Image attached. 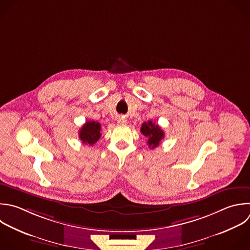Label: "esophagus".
Wrapping results in <instances>:
<instances>
[{
    "mask_svg": "<svg viewBox=\"0 0 250 250\" xmlns=\"http://www.w3.org/2000/svg\"><path fill=\"white\" fill-rule=\"evenodd\" d=\"M117 121H118V123L119 124H126V122H127V119L124 117V116H119L118 117V119H117Z\"/></svg>",
    "mask_w": 250,
    "mask_h": 250,
    "instance_id": "obj_1",
    "label": "esophagus"
}]
</instances>
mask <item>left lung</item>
I'll return each mask as SVG.
<instances>
[{
  "instance_id": "1",
  "label": "left lung",
  "mask_w": 250,
  "mask_h": 250,
  "mask_svg": "<svg viewBox=\"0 0 250 250\" xmlns=\"http://www.w3.org/2000/svg\"><path fill=\"white\" fill-rule=\"evenodd\" d=\"M141 132L146 137V144L150 148H155L158 146L161 140L164 138L163 130L152 121L144 122L141 127Z\"/></svg>"
}]
</instances>
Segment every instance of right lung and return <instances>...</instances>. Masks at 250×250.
Masks as SVG:
<instances>
[{"mask_svg": "<svg viewBox=\"0 0 250 250\" xmlns=\"http://www.w3.org/2000/svg\"><path fill=\"white\" fill-rule=\"evenodd\" d=\"M101 124L96 121H86L79 131V138L83 144L93 146L101 138Z\"/></svg>", "mask_w": 250, "mask_h": 250, "instance_id": "1", "label": "right lung"}]
</instances>
